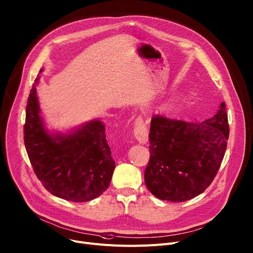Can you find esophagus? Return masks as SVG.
Wrapping results in <instances>:
<instances>
[{
	"label": "esophagus",
	"instance_id": "esophagus-1",
	"mask_svg": "<svg viewBox=\"0 0 253 253\" xmlns=\"http://www.w3.org/2000/svg\"><path fill=\"white\" fill-rule=\"evenodd\" d=\"M133 133H134L135 138L140 143H146L148 141L149 130H148L147 126L144 124L141 117H137L135 119Z\"/></svg>",
	"mask_w": 253,
	"mask_h": 253
}]
</instances>
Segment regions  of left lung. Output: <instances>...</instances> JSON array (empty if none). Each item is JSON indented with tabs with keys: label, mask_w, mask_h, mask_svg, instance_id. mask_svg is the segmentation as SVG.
<instances>
[{
	"label": "left lung",
	"mask_w": 253,
	"mask_h": 253,
	"mask_svg": "<svg viewBox=\"0 0 253 253\" xmlns=\"http://www.w3.org/2000/svg\"><path fill=\"white\" fill-rule=\"evenodd\" d=\"M228 137L224 102L212 118L203 122L153 115L146 187L156 198L169 202L188 201L202 194L220 169Z\"/></svg>",
	"instance_id": "obj_1"
}]
</instances>
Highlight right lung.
<instances>
[{"mask_svg":"<svg viewBox=\"0 0 253 253\" xmlns=\"http://www.w3.org/2000/svg\"><path fill=\"white\" fill-rule=\"evenodd\" d=\"M38 82L39 75L27 100L24 125V143L33 170L53 196L77 203L93 200L108 189L115 169L105 126L96 120L71 134L50 135L40 116Z\"/></svg>","mask_w":253,"mask_h":253,"instance_id":"obj_1","label":"right lung"}]
</instances>
